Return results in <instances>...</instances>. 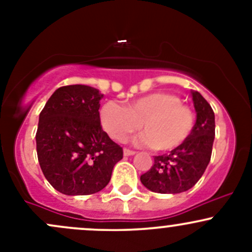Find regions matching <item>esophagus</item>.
<instances>
[{"label":"esophagus","instance_id":"esophagus-1","mask_svg":"<svg viewBox=\"0 0 252 252\" xmlns=\"http://www.w3.org/2000/svg\"><path fill=\"white\" fill-rule=\"evenodd\" d=\"M124 156H131V155H134L135 154V151H134V150H130V149H124Z\"/></svg>","mask_w":252,"mask_h":252}]
</instances>
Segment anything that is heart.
Segmentation results:
<instances>
[{
  "mask_svg": "<svg viewBox=\"0 0 252 252\" xmlns=\"http://www.w3.org/2000/svg\"><path fill=\"white\" fill-rule=\"evenodd\" d=\"M101 123L108 135L124 141L142 126L138 138L142 146L161 152L172 151L184 144L195 126V113L171 93H152L136 98L126 107L108 102L101 110Z\"/></svg>",
  "mask_w": 252,
  "mask_h": 252,
  "instance_id": "1",
  "label": "heart"
}]
</instances>
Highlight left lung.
Masks as SVG:
<instances>
[{"mask_svg": "<svg viewBox=\"0 0 252 252\" xmlns=\"http://www.w3.org/2000/svg\"><path fill=\"white\" fill-rule=\"evenodd\" d=\"M196 123L191 135L169 154L155 156L154 166L141 174L149 190L159 194H179L191 189L210 163L215 140V113L197 91H192Z\"/></svg>", "mask_w": 252, "mask_h": 252, "instance_id": "8db88e82", "label": "left lung"}]
</instances>
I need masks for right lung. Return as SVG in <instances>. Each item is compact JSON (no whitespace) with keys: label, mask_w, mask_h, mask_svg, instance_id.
Masks as SVG:
<instances>
[{"label":"right lung","mask_w":252,"mask_h":252,"mask_svg":"<svg viewBox=\"0 0 252 252\" xmlns=\"http://www.w3.org/2000/svg\"><path fill=\"white\" fill-rule=\"evenodd\" d=\"M102 94L89 85L57 89L39 117L36 152L45 178L64 195H90L111 180L123 149L100 122Z\"/></svg>","instance_id":"right-lung-1"}]
</instances>
